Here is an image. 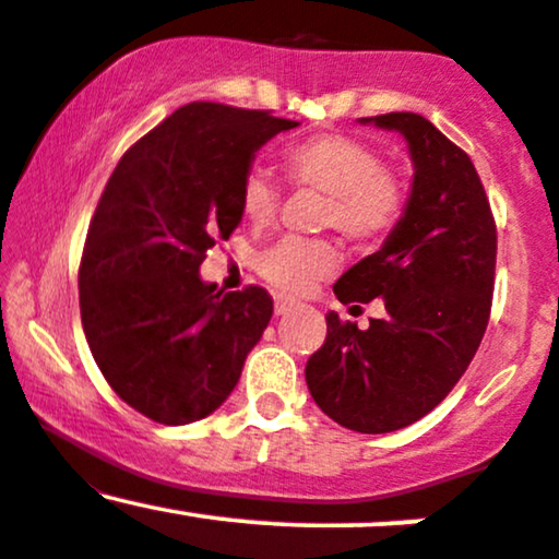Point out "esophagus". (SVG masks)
Masks as SVG:
<instances>
[{
	"instance_id": "obj_1",
	"label": "esophagus",
	"mask_w": 559,
	"mask_h": 559,
	"mask_svg": "<svg viewBox=\"0 0 559 559\" xmlns=\"http://www.w3.org/2000/svg\"><path fill=\"white\" fill-rule=\"evenodd\" d=\"M294 307H297V301L278 297V299H275V316H288V312H292Z\"/></svg>"
}]
</instances>
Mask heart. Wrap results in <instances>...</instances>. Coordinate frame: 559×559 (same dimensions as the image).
Masks as SVG:
<instances>
[{
  "mask_svg": "<svg viewBox=\"0 0 559 559\" xmlns=\"http://www.w3.org/2000/svg\"><path fill=\"white\" fill-rule=\"evenodd\" d=\"M284 173L297 189L325 194L320 226L333 228L357 247H376L400 226L409 202L407 178L383 163L373 144L349 133H318L294 141L284 152ZM241 215L254 228L271 226L281 191L265 170L252 168L239 191ZM338 265L329 239L284 236L260 249L254 267L275 292L297 297Z\"/></svg>",
  "mask_w": 559,
  "mask_h": 559,
  "instance_id": "1",
  "label": "heart"
}]
</instances>
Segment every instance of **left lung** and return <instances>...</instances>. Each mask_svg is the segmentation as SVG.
<instances>
[{
  "label": "left lung",
  "mask_w": 559,
  "mask_h": 559,
  "mask_svg": "<svg viewBox=\"0 0 559 559\" xmlns=\"http://www.w3.org/2000/svg\"><path fill=\"white\" fill-rule=\"evenodd\" d=\"M370 120L407 139L413 194L386 243L349 267L333 294L342 305L381 297L386 316L362 331L329 312L305 378L338 426L389 433L431 413L476 355L491 316L497 223L471 157L431 120L418 112Z\"/></svg>",
  "instance_id": "8db88e82"
}]
</instances>
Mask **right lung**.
<instances>
[{"label":"right lung","mask_w":559,"mask_h":559,"mask_svg":"<svg viewBox=\"0 0 559 559\" xmlns=\"http://www.w3.org/2000/svg\"><path fill=\"white\" fill-rule=\"evenodd\" d=\"M294 126L191 102L128 146L102 191L79 267L81 323L105 381L150 420L215 413L271 323L265 288L223 294L199 265L241 223L254 152Z\"/></svg>","instance_id":"add662e5"}]
</instances>
